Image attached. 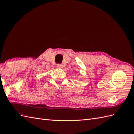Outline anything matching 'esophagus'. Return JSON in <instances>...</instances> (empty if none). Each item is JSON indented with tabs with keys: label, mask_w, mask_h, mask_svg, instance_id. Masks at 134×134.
<instances>
[{
	"label": "esophagus",
	"mask_w": 134,
	"mask_h": 134,
	"mask_svg": "<svg viewBox=\"0 0 134 134\" xmlns=\"http://www.w3.org/2000/svg\"><path fill=\"white\" fill-rule=\"evenodd\" d=\"M57 67H58V68H63V65L60 64H57Z\"/></svg>",
	"instance_id": "34e87169"
}]
</instances>
